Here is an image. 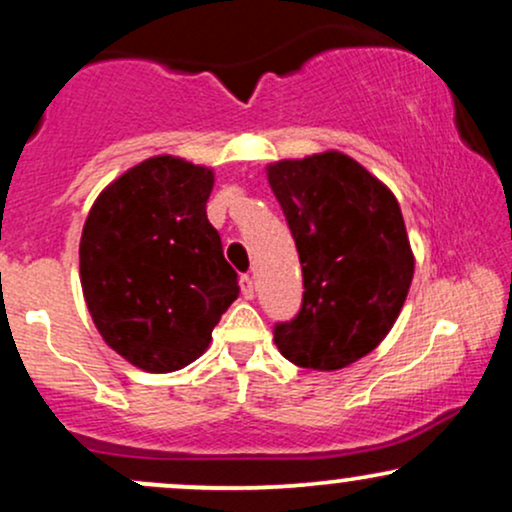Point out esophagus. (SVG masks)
Here are the masks:
<instances>
[{
    "label": "esophagus",
    "instance_id": "esophagus-1",
    "mask_svg": "<svg viewBox=\"0 0 512 512\" xmlns=\"http://www.w3.org/2000/svg\"><path fill=\"white\" fill-rule=\"evenodd\" d=\"M240 289H243V296L248 298V301L255 298V281H252V276H240Z\"/></svg>",
    "mask_w": 512,
    "mask_h": 512
}]
</instances>
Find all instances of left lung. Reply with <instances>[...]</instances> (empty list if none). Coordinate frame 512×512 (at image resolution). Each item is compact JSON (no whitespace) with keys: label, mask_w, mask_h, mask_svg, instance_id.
<instances>
[{"label":"left lung","mask_w":512,"mask_h":512,"mask_svg":"<svg viewBox=\"0 0 512 512\" xmlns=\"http://www.w3.org/2000/svg\"><path fill=\"white\" fill-rule=\"evenodd\" d=\"M303 267V305L274 344L301 368L339 370L375 349L397 322L414 252L397 197L342 151L269 163Z\"/></svg>","instance_id":"1"}]
</instances>
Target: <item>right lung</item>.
Listing matches in <instances>:
<instances>
[{
	"label": "right lung",
	"instance_id": "right-lung-1",
	"mask_svg": "<svg viewBox=\"0 0 512 512\" xmlns=\"http://www.w3.org/2000/svg\"><path fill=\"white\" fill-rule=\"evenodd\" d=\"M214 170L151 156L103 187L79 243L86 308L103 342L146 373H173L209 349L238 298V274L207 219Z\"/></svg>",
	"mask_w": 512,
	"mask_h": 512
}]
</instances>
